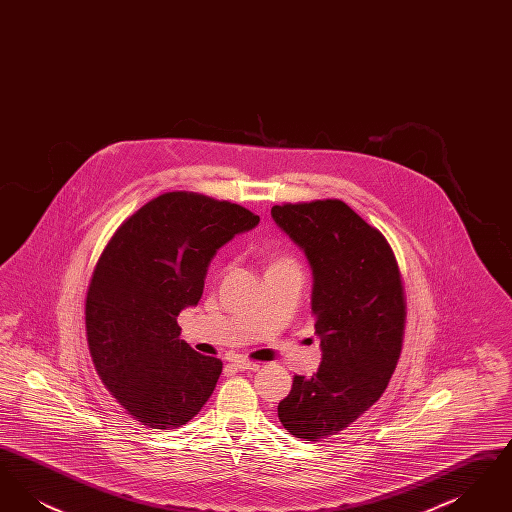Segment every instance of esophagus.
Returning <instances> with one entry per match:
<instances>
[{
  "instance_id": "esophagus-1",
  "label": "esophagus",
  "mask_w": 512,
  "mask_h": 512,
  "mask_svg": "<svg viewBox=\"0 0 512 512\" xmlns=\"http://www.w3.org/2000/svg\"><path fill=\"white\" fill-rule=\"evenodd\" d=\"M232 365L236 366V368H240V370H253V372L261 368V365H259V363L247 361V359H244V357H238V359H234V361H232Z\"/></svg>"
}]
</instances>
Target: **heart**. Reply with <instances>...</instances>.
Returning a JSON list of instances; mask_svg holds the SVG:
<instances>
[{"label": "heart", "instance_id": "obj_1", "mask_svg": "<svg viewBox=\"0 0 512 512\" xmlns=\"http://www.w3.org/2000/svg\"><path fill=\"white\" fill-rule=\"evenodd\" d=\"M286 263H293L292 257H288V255H284V253H276V255H272V259H270V267H278V265H286Z\"/></svg>", "mask_w": 512, "mask_h": 512}]
</instances>
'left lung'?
Returning a JSON list of instances; mask_svg holds the SVG:
<instances>
[{"label": "left lung", "mask_w": 512, "mask_h": 512, "mask_svg": "<svg viewBox=\"0 0 512 512\" xmlns=\"http://www.w3.org/2000/svg\"><path fill=\"white\" fill-rule=\"evenodd\" d=\"M270 215L313 270L322 349L317 374L293 378L278 418L295 438L318 441L353 424L388 388L407 317L403 282L382 232L340 199L274 205Z\"/></svg>", "instance_id": "8db88e82"}]
</instances>
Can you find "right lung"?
Instances as JSON below:
<instances>
[{"mask_svg": "<svg viewBox=\"0 0 512 512\" xmlns=\"http://www.w3.org/2000/svg\"><path fill=\"white\" fill-rule=\"evenodd\" d=\"M259 224L242 205L194 192L151 199L105 245L86 295V336L105 388L147 428L190 422L222 363L180 340L217 249Z\"/></svg>", "mask_w": 512, "mask_h": 512, "instance_id": "obj_1", "label": "right lung"}]
</instances>
